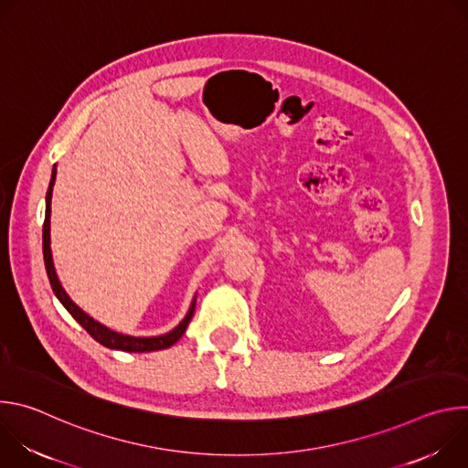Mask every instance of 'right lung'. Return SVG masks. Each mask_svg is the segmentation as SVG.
Returning a JSON list of instances; mask_svg holds the SVG:
<instances>
[{"label": "right lung", "mask_w": 468, "mask_h": 468, "mask_svg": "<svg viewBox=\"0 0 468 468\" xmlns=\"http://www.w3.org/2000/svg\"><path fill=\"white\" fill-rule=\"evenodd\" d=\"M55 177H57V165H53L51 170V179H49V186L46 192V217H44V228H42V250H44V264H46V272L51 283V289L57 296V300L64 305V309L69 311L85 329L89 335L98 341L100 345H103L105 348L111 350H122V352H135V354H144V352H157V350H165L174 346L181 337L183 333L194 314V307H196V296L190 302V307L185 314V318L170 331L163 333V335H155V337H133V335H123V333L112 331L107 325H103L101 322L94 320L90 314H87L78 303L72 302V298L66 294V291L62 289L58 276L55 272V264H53V255H51V194H53V185H55Z\"/></svg>", "instance_id": "right-lung-1"}]
</instances>
